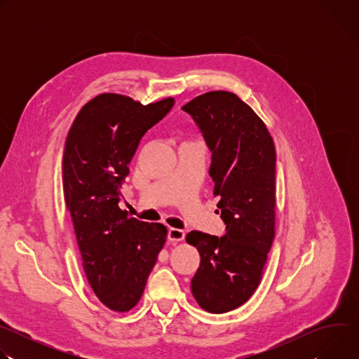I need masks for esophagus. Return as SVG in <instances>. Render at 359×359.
Returning <instances> with one entry per match:
<instances>
[{"label": "esophagus", "mask_w": 359, "mask_h": 359, "mask_svg": "<svg viewBox=\"0 0 359 359\" xmlns=\"http://www.w3.org/2000/svg\"><path fill=\"white\" fill-rule=\"evenodd\" d=\"M184 231L183 230H180V229H169V234H168V237H169V240L170 241H183L184 240Z\"/></svg>", "instance_id": "34e87169"}]
</instances>
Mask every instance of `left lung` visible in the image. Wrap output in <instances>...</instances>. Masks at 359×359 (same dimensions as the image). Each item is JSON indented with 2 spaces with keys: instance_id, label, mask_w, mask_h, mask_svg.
<instances>
[{
  "instance_id": "8db88e82",
  "label": "left lung",
  "mask_w": 359,
  "mask_h": 359,
  "mask_svg": "<svg viewBox=\"0 0 359 359\" xmlns=\"http://www.w3.org/2000/svg\"><path fill=\"white\" fill-rule=\"evenodd\" d=\"M182 109L213 151L210 176L227 226L220 238L186 236L200 254L191 294L204 311L223 314L243 305L264 273L276 236V146L266 123L236 93L206 92Z\"/></svg>"
}]
</instances>
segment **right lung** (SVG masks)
Here are the masks:
<instances>
[{
	"instance_id": "right-lung-1",
	"label": "right lung",
	"mask_w": 359,
	"mask_h": 359,
	"mask_svg": "<svg viewBox=\"0 0 359 359\" xmlns=\"http://www.w3.org/2000/svg\"><path fill=\"white\" fill-rule=\"evenodd\" d=\"M175 99L143 105L105 92L76 115L64 150L62 182L82 266L99 301L115 313L139 302L162 251L168 229L119 208L129 163L143 135L172 109Z\"/></svg>"
}]
</instances>
